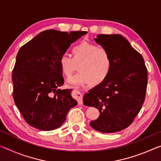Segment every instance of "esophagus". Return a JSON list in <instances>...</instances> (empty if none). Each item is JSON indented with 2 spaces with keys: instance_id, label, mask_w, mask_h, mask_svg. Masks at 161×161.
I'll return each instance as SVG.
<instances>
[{
  "instance_id": "obj_1",
  "label": "esophagus",
  "mask_w": 161,
  "mask_h": 161,
  "mask_svg": "<svg viewBox=\"0 0 161 161\" xmlns=\"http://www.w3.org/2000/svg\"><path fill=\"white\" fill-rule=\"evenodd\" d=\"M74 96L76 98V99L77 100L79 104H80V105L83 104L82 94H81L80 91L77 90V89H75V90H74Z\"/></svg>"
}]
</instances>
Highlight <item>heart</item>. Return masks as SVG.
<instances>
[{"label": "heart", "mask_w": 161, "mask_h": 161, "mask_svg": "<svg viewBox=\"0 0 161 161\" xmlns=\"http://www.w3.org/2000/svg\"><path fill=\"white\" fill-rule=\"evenodd\" d=\"M72 58L67 54H62L59 59L61 71L69 77L75 69V63L79 64L80 72L68 80L71 86H80L92 82H102L109 74L111 59L105 48L94 43L81 41L72 48Z\"/></svg>", "instance_id": "heart-1"}]
</instances>
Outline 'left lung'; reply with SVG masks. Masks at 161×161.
I'll return each mask as SVG.
<instances>
[{"mask_svg":"<svg viewBox=\"0 0 161 161\" xmlns=\"http://www.w3.org/2000/svg\"><path fill=\"white\" fill-rule=\"evenodd\" d=\"M109 53L111 68L100 84L84 94V104L99 111L90 122L102 133L121 131L132 124L145 100L148 71L141 54L121 35L99 34L94 39Z\"/></svg>","mask_w":161,"mask_h":161,"instance_id":"1","label":"left lung"}]
</instances>
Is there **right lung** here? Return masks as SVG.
<instances>
[{"label": "right lung", "instance_id": "add662e5", "mask_svg": "<svg viewBox=\"0 0 161 161\" xmlns=\"http://www.w3.org/2000/svg\"><path fill=\"white\" fill-rule=\"evenodd\" d=\"M86 32L47 30L19 50L13 70V96L30 126L41 130L58 129L77 104L72 89H59L64 84L59 59Z\"/></svg>", "mask_w": 161, "mask_h": 161}]
</instances>
